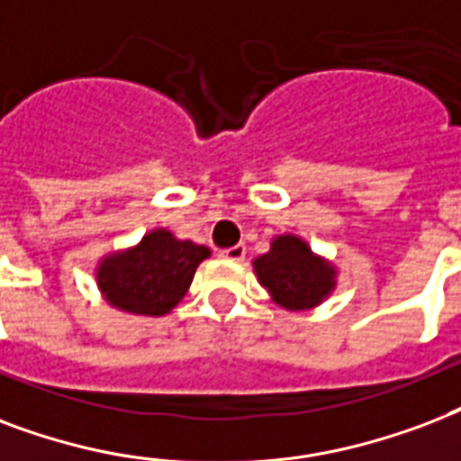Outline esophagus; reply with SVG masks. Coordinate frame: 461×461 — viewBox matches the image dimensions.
<instances>
[{
  "instance_id": "obj_1",
  "label": "esophagus",
  "mask_w": 461,
  "mask_h": 461,
  "mask_svg": "<svg viewBox=\"0 0 461 461\" xmlns=\"http://www.w3.org/2000/svg\"><path fill=\"white\" fill-rule=\"evenodd\" d=\"M219 257H223L228 262H242L245 259V245H233V248L221 249Z\"/></svg>"
}]
</instances>
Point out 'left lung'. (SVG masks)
Instances as JSON below:
<instances>
[{"mask_svg":"<svg viewBox=\"0 0 461 461\" xmlns=\"http://www.w3.org/2000/svg\"><path fill=\"white\" fill-rule=\"evenodd\" d=\"M252 264L271 301L286 310L315 308L337 286V269L298 235L274 238L269 252Z\"/></svg>","mask_w":461,"mask_h":461,"instance_id":"left-lung-1","label":"left lung"}]
</instances>
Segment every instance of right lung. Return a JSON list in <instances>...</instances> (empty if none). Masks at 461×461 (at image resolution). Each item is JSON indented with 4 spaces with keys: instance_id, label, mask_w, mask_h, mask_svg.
Wrapping results in <instances>:
<instances>
[{
    "instance_id": "add662e5",
    "label": "right lung",
    "mask_w": 461,
    "mask_h": 461,
    "mask_svg": "<svg viewBox=\"0 0 461 461\" xmlns=\"http://www.w3.org/2000/svg\"><path fill=\"white\" fill-rule=\"evenodd\" d=\"M209 248L177 240L166 228L146 233L139 245L103 257L95 281L103 298L131 315H167L185 298Z\"/></svg>"
}]
</instances>
